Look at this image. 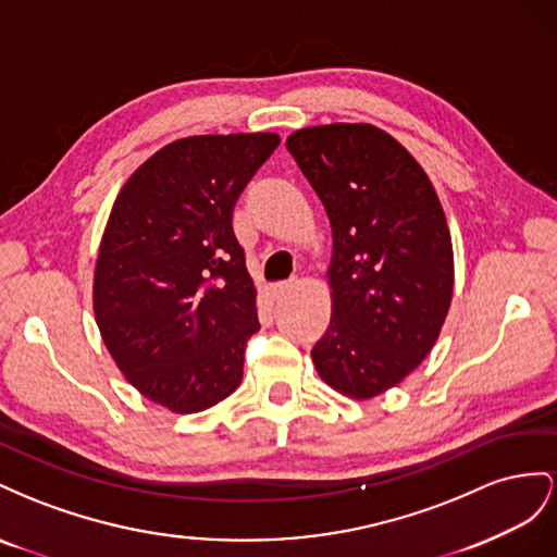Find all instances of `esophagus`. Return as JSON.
I'll use <instances>...</instances> for the list:
<instances>
[{
  "label": "esophagus",
  "mask_w": 557,
  "mask_h": 557,
  "mask_svg": "<svg viewBox=\"0 0 557 557\" xmlns=\"http://www.w3.org/2000/svg\"><path fill=\"white\" fill-rule=\"evenodd\" d=\"M270 300H282L284 296H287L292 292V284L289 282H277V284H270V287L265 289Z\"/></svg>",
  "instance_id": "1"
}]
</instances>
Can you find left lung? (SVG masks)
Masks as SVG:
<instances>
[{
    "mask_svg": "<svg viewBox=\"0 0 557 557\" xmlns=\"http://www.w3.org/2000/svg\"><path fill=\"white\" fill-rule=\"evenodd\" d=\"M287 149L331 221L333 312L312 347L326 385L371 399L432 352L453 298V240L424 170L369 123L296 131Z\"/></svg>",
    "mask_w": 557,
    "mask_h": 557,
    "instance_id": "1",
    "label": "left lung"
}]
</instances>
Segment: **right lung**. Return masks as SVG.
Here are the masks:
<instances>
[{
    "instance_id": "right-lung-1",
    "label": "right lung",
    "mask_w": 557,
    "mask_h": 557,
    "mask_svg": "<svg viewBox=\"0 0 557 557\" xmlns=\"http://www.w3.org/2000/svg\"><path fill=\"white\" fill-rule=\"evenodd\" d=\"M280 145L273 133L198 135L156 151L111 208L92 310L121 373L174 412L224 401L261 329L233 208Z\"/></svg>"
}]
</instances>
